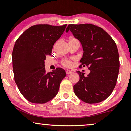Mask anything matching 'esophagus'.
I'll use <instances>...</instances> for the list:
<instances>
[{"label": "esophagus", "instance_id": "esophagus-1", "mask_svg": "<svg viewBox=\"0 0 131 131\" xmlns=\"http://www.w3.org/2000/svg\"><path fill=\"white\" fill-rule=\"evenodd\" d=\"M72 73V71H70L69 70H68L66 71V73L67 74H70Z\"/></svg>", "mask_w": 131, "mask_h": 131}]
</instances>
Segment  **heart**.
Here are the masks:
<instances>
[{"instance_id":"heart-1","label":"heart","mask_w":131,"mask_h":131,"mask_svg":"<svg viewBox=\"0 0 131 131\" xmlns=\"http://www.w3.org/2000/svg\"><path fill=\"white\" fill-rule=\"evenodd\" d=\"M78 41L77 40L74 38L73 37H70L69 39V42L70 41ZM61 64L64 67L66 68H70L72 65V61L71 59L68 58H63L61 61Z\"/></svg>"}]
</instances>
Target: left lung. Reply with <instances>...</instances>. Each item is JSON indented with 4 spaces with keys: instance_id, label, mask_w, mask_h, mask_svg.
<instances>
[{
    "instance_id": "left-lung-1",
    "label": "left lung",
    "mask_w": 131,
    "mask_h": 131,
    "mask_svg": "<svg viewBox=\"0 0 131 131\" xmlns=\"http://www.w3.org/2000/svg\"><path fill=\"white\" fill-rule=\"evenodd\" d=\"M69 30L83 46L80 67L90 70L87 76L77 71L80 79L73 87L75 94L85 103L101 102L110 96L117 83L119 59L116 44L102 28L91 24H69L66 32Z\"/></svg>"
}]
</instances>
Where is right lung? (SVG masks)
<instances>
[{
  "mask_svg": "<svg viewBox=\"0 0 131 131\" xmlns=\"http://www.w3.org/2000/svg\"><path fill=\"white\" fill-rule=\"evenodd\" d=\"M66 24L52 26L37 24L26 29L15 41L12 52L15 83L23 96L34 103H44L54 97L66 76L65 70L57 68L46 73V55L63 34Z\"/></svg>",
  "mask_w": 131,
  "mask_h": 131,
  "instance_id": "1",
  "label": "right lung"
}]
</instances>
